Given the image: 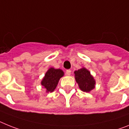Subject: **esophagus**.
Masks as SVG:
<instances>
[{
	"instance_id": "obj_1",
	"label": "esophagus",
	"mask_w": 129,
	"mask_h": 129,
	"mask_svg": "<svg viewBox=\"0 0 129 129\" xmlns=\"http://www.w3.org/2000/svg\"><path fill=\"white\" fill-rule=\"evenodd\" d=\"M71 71L70 69H68V70H66V74L68 75H71Z\"/></svg>"
}]
</instances>
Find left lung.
Listing matches in <instances>:
<instances>
[{"label": "left lung", "instance_id": "left-lung-1", "mask_svg": "<svg viewBox=\"0 0 129 129\" xmlns=\"http://www.w3.org/2000/svg\"><path fill=\"white\" fill-rule=\"evenodd\" d=\"M75 80L82 91L89 92L95 88V81L90 72L85 68L75 71Z\"/></svg>", "mask_w": 129, "mask_h": 129}]
</instances>
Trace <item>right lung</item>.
<instances>
[{
	"label": "right lung",
	"instance_id": "right-lung-1",
	"mask_svg": "<svg viewBox=\"0 0 129 129\" xmlns=\"http://www.w3.org/2000/svg\"><path fill=\"white\" fill-rule=\"evenodd\" d=\"M63 75V72L61 69L50 68L41 81V85L46 88L47 92H52L56 88L58 81Z\"/></svg>",
	"mask_w": 129,
	"mask_h": 129
}]
</instances>
